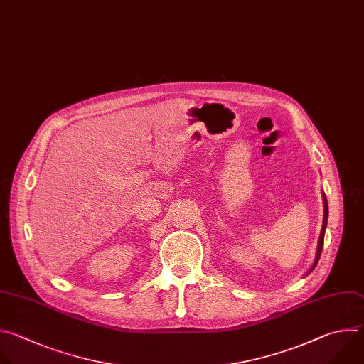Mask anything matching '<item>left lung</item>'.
Instances as JSON below:
<instances>
[{
	"instance_id": "left-lung-1",
	"label": "left lung",
	"mask_w": 364,
	"mask_h": 364,
	"mask_svg": "<svg viewBox=\"0 0 364 364\" xmlns=\"http://www.w3.org/2000/svg\"><path fill=\"white\" fill-rule=\"evenodd\" d=\"M324 196V220H323V228H321V232H320V240H318V247H317V255H316V261L313 264V267L310 268L309 272H311L314 269V267L317 265L318 259H320V255H321V250H323V245H324V232H326V227H327V218H328V205H327V198L326 195Z\"/></svg>"
}]
</instances>
